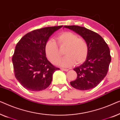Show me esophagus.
<instances>
[{
	"mask_svg": "<svg viewBox=\"0 0 120 120\" xmlns=\"http://www.w3.org/2000/svg\"><path fill=\"white\" fill-rule=\"evenodd\" d=\"M61 70H62V71H66V72L68 71V69H66V68H61Z\"/></svg>",
	"mask_w": 120,
	"mask_h": 120,
	"instance_id": "1",
	"label": "esophagus"
}]
</instances>
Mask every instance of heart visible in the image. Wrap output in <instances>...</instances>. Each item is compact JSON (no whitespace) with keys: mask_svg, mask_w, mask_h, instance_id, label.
<instances>
[{"mask_svg":"<svg viewBox=\"0 0 120 120\" xmlns=\"http://www.w3.org/2000/svg\"><path fill=\"white\" fill-rule=\"evenodd\" d=\"M60 47H65L64 50L66 55L58 62L63 67H70L76 64L82 63L86 59L88 54V45L82 38L71 32L66 31L60 34L57 38ZM45 55L48 60L53 64H56L61 57L56 43L53 39L47 42L45 45Z\"/></svg>","mask_w":120,"mask_h":120,"instance_id":"heart-1","label":"heart"}]
</instances>
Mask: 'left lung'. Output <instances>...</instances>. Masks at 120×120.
Masks as SVG:
<instances>
[{
  "instance_id": "left-lung-1",
  "label": "left lung",
  "mask_w": 120,
  "mask_h": 120,
  "mask_svg": "<svg viewBox=\"0 0 120 120\" xmlns=\"http://www.w3.org/2000/svg\"><path fill=\"white\" fill-rule=\"evenodd\" d=\"M64 28L73 30L82 37L88 45L86 59L82 65L73 69L77 74L75 80L70 82L74 88L80 90L93 89L107 75L111 62L110 49L99 34L77 26H66Z\"/></svg>"
}]
</instances>
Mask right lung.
<instances>
[{
  "label": "right lung",
  "mask_w": 120,
  "mask_h": 120,
  "mask_svg": "<svg viewBox=\"0 0 120 120\" xmlns=\"http://www.w3.org/2000/svg\"><path fill=\"white\" fill-rule=\"evenodd\" d=\"M63 26L45 27L25 35L15 47L12 60L15 75L25 89L33 91L50 85L53 75L59 68L45 56V45L50 36Z\"/></svg>",
  "instance_id": "obj_1"
}]
</instances>
